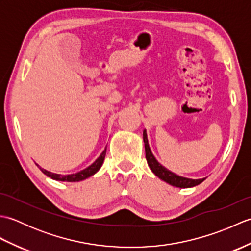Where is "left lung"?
I'll return each instance as SVG.
<instances>
[{
    "label": "left lung",
    "mask_w": 251,
    "mask_h": 251,
    "mask_svg": "<svg viewBox=\"0 0 251 251\" xmlns=\"http://www.w3.org/2000/svg\"><path fill=\"white\" fill-rule=\"evenodd\" d=\"M143 142H145V149H146V158L148 165L150 166L152 172L155 174L159 179L166 181L167 183L172 184L174 186H177V188H192V186H195L197 184L201 183L205 179H189L184 177H180L176 174L169 172L168 169L165 168L159 164L154 155L152 154L150 147H149L148 143V138H147V131L143 130Z\"/></svg>",
    "instance_id": "obj_1"
}]
</instances>
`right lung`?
<instances>
[{
	"label": "right lung",
	"mask_w": 251,
	"mask_h": 251,
	"mask_svg": "<svg viewBox=\"0 0 251 251\" xmlns=\"http://www.w3.org/2000/svg\"><path fill=\"white\" fill-rule=\"evenodd\" d=\"M105 152H106V149H104V151L101 153V155L97 159H96V161L92 165H90L89 167H87L86 169H84V170H82V172L76 173V174L63 176V175H58V174L47 172V170L41 168V167H40V169L42 170V173L47 176V177H50L51 179H54V180L67 181V182H75V181H81V180L86 179V178L90 177V176H93L98 172L100 167L102 166V164H103L104 157H105ZM37 166H39V165H37Z\"/></svg>",
	"instance_id": "obj_1"
}]
</instances>
